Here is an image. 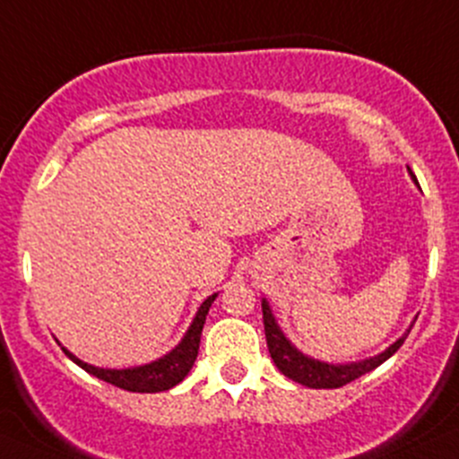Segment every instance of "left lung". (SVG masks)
Listing matches in <instances>:
<instances>
[{"label":"left lung","mask_w":459,"mask_h":459,"mask_svg":"<svg viewBox=\"0 0 459 459\" xmlns=\"http://www.w3.org/2000/svg\"><path fill=\"white\" fill-rule=\"evenodd\" d=\"M411 172V168H408ZM412 181L417 184L415 175L411 172ZM420 186V184H417ZM262 318H264V333H266V345H269V354L273 359L275 368L282 372L284 377H289L296 384L307 385V388H341V385L350 384V381L359 379V377L368 375L375 368H379L381 363L388 361L394 352L403 345L406 336L411 333L412 325L393 342L384 352L375 354L370 359H361V361H352V363H329V361H320V359L307 357L305 352L293 345L284 332L280 329L278 320H275L273 311H271V305L266 298H262ZM417 320V318H415Z\"/></svg>","instance_id":"left-lung-1"}]
</instances>
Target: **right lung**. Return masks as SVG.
Segmentation results:
<instances>
[{"label":"right lung","mask_w":459,"mask_h":459,"mask_svg":"<svg viewBox=\"0 0 459 459\" xmlns=\"http://www.w3.org/2000/svg\"><path fill=\"white\" fill-rule=\"evenodd\" d=\"M217 296H220V293H212V296H208L206 300L199 305L197 314H195L190 327L186 329L184 338L177 342L170 352L159 357L157 361L117 370V368H96L91 366V363L80 361V359L75 357V354H71L66 348H62V352H65L75 366L82 368L84 372L93 375L96 379L117 385V388L130 390V393H163V390H170L175 388L177 384H181V381L188 377V372L193 370L195 359H197L199 352V341H202L204 323H206L208 309H211L212 300H215Z\"/></svg>","instance_id":"1"}]
</instances>
